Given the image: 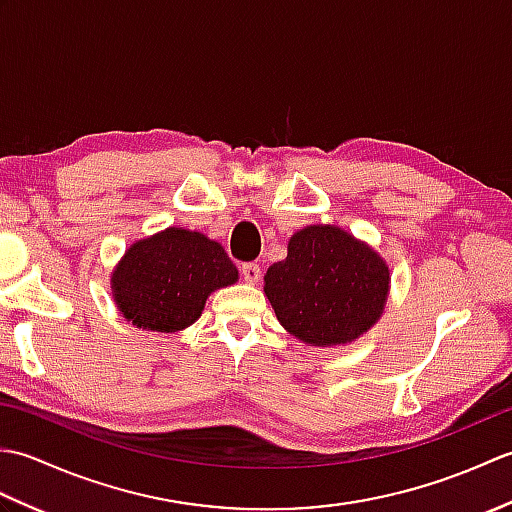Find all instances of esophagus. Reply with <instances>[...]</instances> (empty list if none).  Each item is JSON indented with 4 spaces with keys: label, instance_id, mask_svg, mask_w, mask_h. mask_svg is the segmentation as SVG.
<instances>
[{
    "label": "esophagus",
    "instance_id": "34e87169",
    "mask_svg": "<svg viewBox=\"0 0 512 512\" xmlns=\"http://www.w3.org/2000/svg\"><path fill=\"white\" fill-rule=\"evenodd\" d=\"M242 277L244 281H248V284H257L259 279H262V266L255 264V262H248V264H242Z\"/></svg>",
    "mask_w": 512,
    "mask_h": 512
}]
</instances>
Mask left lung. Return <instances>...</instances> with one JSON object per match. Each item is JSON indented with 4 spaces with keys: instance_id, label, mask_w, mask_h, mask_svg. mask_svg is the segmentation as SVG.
Masks as SVG:
<instances>
[{
    "instance_id": "1",
    "label": "left lung",
    "mask_w": 512,
    "mask_h": 512,
    "mask_svg": "<svg viewBox=\"0 0 512 512\" xmlns=\"http://www.w3.org/2000/svg\"><path fill=\"white\" fill-rule=\"evenodd\" d=\"M264 281L279 323L325 347L350 343L378 321L389 268L341 228L308 226L290 237L288 257L270 266Z\"/></svg>"
}]
</instances>
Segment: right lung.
<instances>
[{
	"label": "right lung",
	"mask_w": 512,
	"mask_h": 512,
	"mask_svg": "<svg viewBox=\"0 0 512 512\" xmlns=\"http://www.w3.org/2000/svg\"><path fill=\"white\" fill-rule=\"evenodd\" d=\"M237 281L224 248L184 228H167L127 250L112 277L114 301L143 330L176 332L202 314L215 288Z\"/></svg>",
	"instance_id": "1"
}]
</instances>
